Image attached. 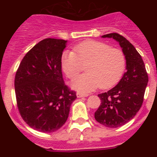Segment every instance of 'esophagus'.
Listing matches in <instances>:
<instances>
[{"instance_id":"1","label":"esophagus","mask_w":157,"mask_h":157,"mask_svg":"<svg viewBox=\"0 0 157 157\" xmlns=\"http://www.w3.org/2000/svg\"><path fill=\"white\" fill-rule=\"evenodd\" d=\"M76 95H77V98H84V97H88L89 94H82V93H77L76 94Z\"/></svg>"}]
</instances>
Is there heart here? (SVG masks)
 <instances>
[{"label": "heart", "mask_w": 157, "mask_h": 157, "mask_svg": "<svg viewBox=\"0 0 157 157\" xmlns=\"http://www.w3.org/2000/svg\"><path fill=\"white\" fill-rule=\"evenodd\" d=\"M74 52L62 54V68L70 78L75 77L86 64L87 72L75 78L71 86L78 92L88 93L100 86L108 89L115 86L123 76L126 57L119 48L106 43L86 41L74 47Z\"/></svg>", "instance_id": "b5f03b06"}]
</instances>
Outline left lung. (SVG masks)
<instances>
[{"instance_id": "left-lung-1", "label": "left lung", "mask_w": 157, "mask_h": 157, "mask_svg": "<svg viewBox=\"0 0 157 157\" xmlns=\"http://www.w3.org/2000/svg\"><path fill=\"white\" fill-rule=\"evenodd\" d=\"M101 37L116 40L126 57L127 71L116 86L98 94L101 103L94 114L98 123L116 128L130 121L141 109L149 78L141 55L128 40L116 33Z\"/></svg>"}]
</instances>
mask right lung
<instances>
[{"instance_id": "1", "label": "right lung", "mask_w": 157, "mask_h": 157, "mask_svg": "<svg viewBox=\"0 0 157 157\" xmlns=\"http://www.w3.org/2000/svg\"><path fill=\"white\" fill-rule=\"evenodd\" d=\"M67 41L46 38L26 54L15 78L19 113L27 125L43 133L59 130L77 98L64 84L61 56Z\"/></svg>"}]
</instances>
